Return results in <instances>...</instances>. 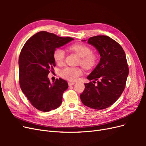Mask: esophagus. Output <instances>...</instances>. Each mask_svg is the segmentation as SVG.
I'll list each match as a JSON object with an SVG mask.
<instances>
[{"label":"esophagus","instance_id":"esophagus-1","mask_svg":"<svg viewBox=\"0 0 146 146\" xmlns=\"http://www.w3.org/2000/svg\"><path fill=\"white\" fill-rule=\"evenodd\" d=\"M74 84H75V83H74V82H68V85H69V86L74 85Z\"/></svg>","mask_w":146,"mask_h":146}]
</instances>
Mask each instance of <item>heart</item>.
Returning <instances> with one entry per match:
<instances>
[{
    "label": "heart",
    "instance_id": "1",
    "mask_svg": "<svg viewBox=\"0 0 146 146\" xmlns=\"http://www.w3.org/2000/svg\"><path fill=\"white\" fill-rule=\"evenodd\" d=\"M69 49L74 51L80 57L78 63L83 68L90 69L94 67L98 61V56L92 52L91 48L83 44H76L69 47ZM65 58V52L61 48H56L54 52V58L55 62L61 64ZM82 73L81 69L78 68L66 67L61 70V76L68 80L75 81Z\"/></svg>",
    "mask_w": 146,
    "mask_h": 146
}]
</instances>
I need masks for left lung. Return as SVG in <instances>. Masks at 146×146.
Returning <instances> with one entry per match:
<instances>
[{
	"label": "left lung",
	"instance_id": "obj_1",
	"mask_svg": "<svg viewBox=\"0 0 146 146\" xmlns=\"http://www.w3.org/2000/svg\"><path fill=\"white\" fill-rule=\"evenodd\" d=\"M88 43L96 48L100 59L87 77L88 80H93V83H85L80 99L88 107L102 110L113 104L122 94L129 75V67L123 48L112 38L99 35L90 38Z\"/></svg>",
	"mask_w": 146,
	"mask_h": 146
}]
</instances>
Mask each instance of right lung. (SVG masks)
<instances>
[{"label":"right lung","instance_id":"right-lung-1","mask_svg":"<svg viewBox=\"0 0 146 146\" xmlns=\"http://www.w3.org/2000/svg\"><path fill=\"white\" fill-rule=\"evenodd\" d=\"M74 40L44 31L31 37L23 46L19 58V85L35 108L47 112L58 108L68 84L62 78L51 83L48 74L54 70V52L56 48Z\"/></svg>","mask_w":146,"mask_h":146}]
</instances>
